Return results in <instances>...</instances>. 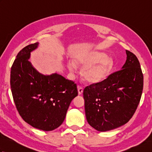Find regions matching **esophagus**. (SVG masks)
<instances>
[{
  "instance_id": "esophagus-1",
  "label": "esophagus",
  "mask_w": 152,
  "mask_h": 152,
  "mask_svg": "<svg viewBox=\"0 0 152 152\" xmlns=\"http://www.w3.org/2000/svg\"><path fill=\"white\" fill-rule=\"evenodd\" d=\"M78 95H82L83 93V88L82 87L78 86Z\"/></svg>"
}]
</instances>
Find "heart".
Returning a JSON list of instances; mask_svg holds the SVG:
<instances>
[{"label": "heart", "instance_id": "heart-1", "mask_svg": "<svg viewBox=\"0 0 152 152\" xmlns=\"http://www.w3.org/2000/svg\"><path fill=\"white\" fill-rule=\"evenodd\" d=\"M66 64L71 72H75L76 66L83 68V78L91 84H96L104 81L114 66L111 58L100 52L79 53L74 56L73 61H68Z\"/></svg>", "mask_w": 152, "mask_h": 152}]
</instances>
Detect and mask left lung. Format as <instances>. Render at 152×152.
I'll return each instance as SVG.
<instances>
[{
    "label": "left lung",
    "instance_id": "1",
    "mask_svg": "<svg viewBox=\"0 0 152 152\" xmlns=\"http://www.w3.org/2000/svg\"><path fill=\"white\" fill-rule=\"evenodd\" d=\"M127 60L121 70L101 83L83 90L88 124L99 131H108L130 120L139 104L143 90V74L137 57L126 50Z\"/></svg>",
    "mask_w": 152,
    "mask_h": 152
}]
</instances>
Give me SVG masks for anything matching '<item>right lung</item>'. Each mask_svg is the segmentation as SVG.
Masks as SVG:
<instances>
[{"instance_id": "add662e5", "label": "right lung", "mask_w": 152, "mask_h": 152, "mask_svg": "<svg viewBox=\"0 0 152 152\" xmlns=\"http://www.w3.org/2000/svg\"><path fill=\"white\" fill-rule=\"evenodd\" d=\"M38 42L19 51L12 64L10 87L14 101L23 119L45 131L63 124L71 101L78 95L76 83L57 73L44 75L29 61Z\"/></svg>"}]
</instances>
